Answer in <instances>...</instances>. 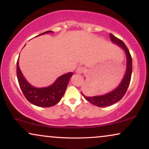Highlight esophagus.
Segmentation results:
<instances>
[{
    "instance_id": "34e87169",
    "label": "esophagus",
    "mask_w": 149,
    "mask_h": 149,
    "mask_svg": "<svg viewBox=\"0 0 149 149\" xmlns=\"http://www.w3.org/2000/svg\"><path fill=\"white\" fill-rule=\"evenodd\" d=\"M83 71H84V69H83L82 67H78L76 70V72L77 73H78V74H82Z\"/></svg>"
}]
</instances>
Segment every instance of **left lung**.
Here are the masks:
<instances>
[{
	"mask_svg": "<svg viewBox=\"0 0 149 149\" xmlns=\"http://www.w3.org/2000/svg\"><path fill=\"white\" fill-rule=\"evenodd\" d=\"M110 39L113 43L118 45L123 49V51L125 53L126 56V70L123 78L121 82L115 88L114 90L111 91L110 92L106 93L104 95H97V96L88 97L84 95L81 91V93L83 95V97L86 99L87 101L91 104L95 105V106L98 107H106L109 106L111 105L118 102L123 98L125 94L127 88L130 85L131 77H132V58L131 56L130 51L127 49V47L125 44L123 43V41L118 39L114 35L110 34Z\"/></svg>",
	"mask_w": 149,
	"mask_h": 149,
	"instance_id": "obj_1",
	"label": "left lung"
}]
</instances>
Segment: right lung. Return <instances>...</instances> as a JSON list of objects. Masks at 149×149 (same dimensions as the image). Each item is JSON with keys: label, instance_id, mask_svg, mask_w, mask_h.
Returning <instances> with one entry per match:
<instances>
[{"label": "right lung", "instance_id": "1", "mask_svg": "<svg viewBox=\"0 0 149 149\" xmlns=\"http://www.w3.org/2000/svg\"><path fill=\"white\" fill-rule=\"evenodd\" d=\"M53 33L54 32L48 31L37 36ZM72 75V72L65 73L58 77L52 84L46 87L37 88L30 84L23 76L19 67V59L17 61V80L24 95L31 104L42 108L54 106L61 100Z\"/></svg>", "mask_w": 149, "mask_h": 149}]
</instances>
